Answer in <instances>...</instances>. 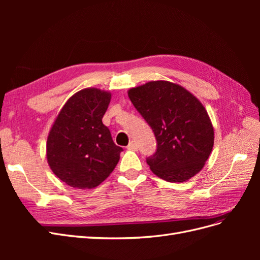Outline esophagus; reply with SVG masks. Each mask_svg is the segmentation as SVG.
Masks as SVG:
<instances>
[{"instance_id":"1","label":"esophagus","mask_w":260,"mask_h":260,"mask_svg":"<svg viewBox=\"0 0 260 260\" xmlns=\"http://www.w3.org/2000/svg\"><path fill=\"white\" fill-rule=\"evenodd\" d=\"M127 148L130 149V151H138V144H137L136 141H131L129 145L127 146Z\"/></svg>"}]
</instances>
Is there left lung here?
<instances>
[{"label":"left lung","mask_w":260,"mask_h":260,"mask_svg":"<svg viewBox=\"0 0 260 260\" xmlns=\"http://www.w3.org/2000/svg\"><path fill=\"white\" fill-rule=\"evenodd\" d=\"M128 95L151 125L156 153L146 162L168 182H184L203 169L214 146V127L200 100L183 86L165 80L131 88Z\"/></svg>","instance_id":"8db88e82"}]
</instances>
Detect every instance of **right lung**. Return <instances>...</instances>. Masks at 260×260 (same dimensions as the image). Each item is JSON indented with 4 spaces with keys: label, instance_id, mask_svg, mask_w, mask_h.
I'll list each match as a JSON object with an SVG mask.
<instances>
[{
    "label": "right lung",
    "instance_id": "add662e5",
    "mask_svg": "<svg viewBox=\"0 0 260 260\" xmlns=\"http://www.w3.org/2000/svg\"><path fill=\"white\" fill-rule=\"evenodd\" d=\"M112 94L96 88L78 91L58 113L46 142L54 175L76 188H93L112 174L122 148L102 122Z\"/></svg>",
    "mask_w": 260,
    "mask_h": 260
}]
</instances>
